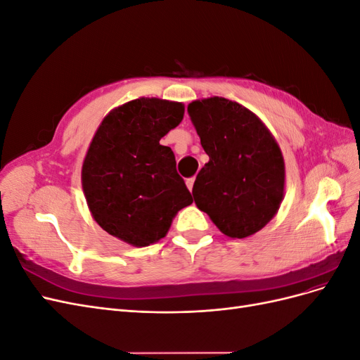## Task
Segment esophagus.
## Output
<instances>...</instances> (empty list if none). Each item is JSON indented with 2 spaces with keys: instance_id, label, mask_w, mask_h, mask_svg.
I'll return each instance as SVG.
<instances>
[{
  "instance_id": "obj_1",
  "label": "esophagus",
  "mask_w": 360,
  "mask_h": 360,
  "mask_svg": "<svg viewBox=\"0 0 360 360\" xmlns=\"http://www.w3.org/2000/svg\"><path fill=\"white\" fill-rule=\"evenodd\" d=\"M193 183H195V177H191V179L186 180V184H188V189H189V191H192Z\"/></svg>"
}]
</instances>
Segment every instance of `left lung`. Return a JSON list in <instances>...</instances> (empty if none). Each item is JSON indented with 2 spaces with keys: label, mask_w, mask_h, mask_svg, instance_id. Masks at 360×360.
<instances>
[{
  "label": "left lung",
  "mask_w": 360,
  "mask_h": 360,
  "mask_svg": "<svg viewBox=\"0 0 360 360\" xmlns=\"http://www.w3.org/2000/svg\"><path fill=\"white\" fill-rule=\"evenodd\" d=\"M209 162L198 172L192 195L200 210L233 238L259 231L284 198V158L263 122L224 97L188 106Z\"/></svg>",
  "instance_id": "left-lung-1"
}]
</instances>
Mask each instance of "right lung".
Segmentation results:
<instances>
[{
	"label": "right lung",
	"instance_id": "1",
	"mask_svg": "<svg viewBox=\"0 0 360 360\" xmlns=\"http://www.w3.org/2000/svg\"><path fill=\"white\" fill-rule=\"evenodd\" d=\"M183 114L179 102H127L103 118L86 151L82 189L94 221L132 246L160 240L172 217L192 204L172 150L159 144Z\"/></svg>",
	"mask_w": 360,
	"mask_h": 360
}]
</instances>
